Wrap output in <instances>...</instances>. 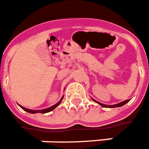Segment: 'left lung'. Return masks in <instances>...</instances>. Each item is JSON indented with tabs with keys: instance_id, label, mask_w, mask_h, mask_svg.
<instances>
[{
	"instance_id": "8db88e82",
	"label": "left lung",
	"mask_w": 149,
	"mask_h": 149,
	"mask_svg": "<svg viewBox=\"0 0 149 149\" xmlns=\"http://www.w3.org/2000/svg\"><path fill=\"white\" fill-rule=\"evenodd\" d=\"M91 99H92V98H91ZM92 100L95 101V102H96L97 103H99L100 106H102V107H109V108H114V107H122V106L125 105V103H127V102L130 101V100H125V101H122V102H119V103L114 104V105H106V104H103V103H101V102H98V101H96V100H95L94 99H92Z\"/></svg>"
}]
</instances>
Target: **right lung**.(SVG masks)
Instances as JSON below:
<instances>
[{
    "label": "right lung",
    "mask_w": 149,
    "mask_h": 149,
    "mask_svg": "<svg viewBox=\"0 0 149 149\" xmlns=\"http://www.w3.org/2000/svg\"><path fill=\"white\" fill-rule=\"evenodd\" d=\"M64 96H62L61 98V100L59 102H58L56 104H54V105H53L52 107H48V108H46V109H42V110H31V109H27L26 108V107H22V106L19 105L20 107H21L24 111H27V112H28V113H30V114H36V113H41V114H46V113H48V112H50V111H52L53 110H54L57 107H58L59 104H60L61 102V101H62V100H63Z\"/></svg>",
    "instance_id": "1"
}]
</instances>
